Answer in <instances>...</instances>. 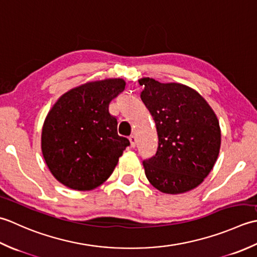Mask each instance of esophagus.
Returning <instances> with one entry per match:
<instances>
[{
  "instance_id": "esophagus-1",
  "label": "esophagus",
  "mask_w": 257,
  "mask_h": 257,
  "mask_svg": "<svg viewBox=\"0 0 257 257\" xmlns=\"http://www.w3.org/2000/svg\"><path fill=\"white\" fill-rule=\"evenodd\" d=\"M128 140H130L131 146H132V148H135V146H136V138H135V135H131L130 138H128Z\"/></svg>"
}]
</instances>
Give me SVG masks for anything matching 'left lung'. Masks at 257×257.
I'll return each mask as SVG.
<instances>
[{
  "label": "left lung",
  "instance_id": "left-lung-1",
  "mask_svg": "<svg viewBox=\"0 0 257 257\" xmlns=\"http://www.w3.org/2000/svg\"><path fill=\"white\" fill-rule=\"evenodd\" d=\"M145 106L155 121L158 151L143 161L145 175L159 191L180 194L193 190L212 171L221 148L215 113L200 94L179 83L140 80Z\"/></svg>",
  "mask_w": 257,
  "mask_h": 257
}]
</instances>
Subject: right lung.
<instances>
[{"label": "right lung", "instance_id": "1", "mask_svg": "<svg viewBox=\"0 0 257 257\" xmlns=\"http://www.w3.org/2000/svg\"><path fill=\"white\" fill-rule=\"evenodd\" d=\"M125 88L122 78H107L72 88L57 99L42 130V153L55 179L77 191L105 182L130 145L117 134L108 112Z\"/></svg>", "mask_w": 257, "mask_h": 257}]
</instances>
